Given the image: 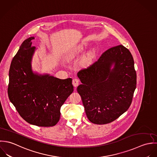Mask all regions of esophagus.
Instances as JSON below:
<instances>
[{"label": "esophagus", "mask_w": 157, "mask_h": 157, "mask_svg": "<svg viewBox=\"0 0 157 157\" xmlns=\"http://www.w3.org/2000/svg\"><path fill=\"white\" fill-rule=\"evenodd\" d=\"M79 82H80V81H79V79H78V78H75V79H73L72 84H73V86L76 87H77V86L79 85Z\"/></svg>", "instance_id": "1"}]
</instances>
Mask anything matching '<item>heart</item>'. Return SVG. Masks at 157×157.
Listing matches in <instances>:
<instances>
[{
  "mask_svg": "<svg viewBox=\"0 0 157 157\" xmlns=\"http://www.w3.org/2000/svg\"><path fill=\"white\" fill-rule=\"evenodd\" d=\"M82 47H83V45H81V46L79 47V48H82Z\"/></svg>",
  "mask_w": 157,
  "mask_h": 157,
  "instance_id": "heart-1",
  "label": "heart"
}]
</instances>
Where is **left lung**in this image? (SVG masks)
I'll return each mask as SVG.
<instances>
[{
	"label": "left lung",
	"mask_w": 157,
	"mask_h": 157,
	"mask_svg": "<svg viewBox=\"0 0 157 157\" xmlns=\"http://www.w3.org/2000/svg\"><path fill=\"white\" fill-rule=\"evenodd\" d=\"M77 75L82 82L77 91L90 122L108 124L128 110L136 86V74L132 55L125 47L109 48Z\"/></svg>",
	"instance_id": "1"
}]
</instances>
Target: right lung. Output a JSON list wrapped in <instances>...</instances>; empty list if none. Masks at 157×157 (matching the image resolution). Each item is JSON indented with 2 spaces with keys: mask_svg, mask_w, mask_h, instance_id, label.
Instances as JSON below:
<instances>
[{
  "mask_svg": "<svg viewBox=\"0 0 157 157\" xmlns=\"http://www.w3.org/2000/svg\"><path fill=\"white\" fill-rule=\"evenodd\" d=\"M34 37L25 40L13 58L9 71L8 94L21 117L27 123L40 127L56 125L61 107L73 92L72 79H61L32 71L36 47Z\"/></svg>",
  "mask_w": 157,
  "mask_h": 157,
  "instance_id": "1",
  "label": "right lung"
}]
</instances>
